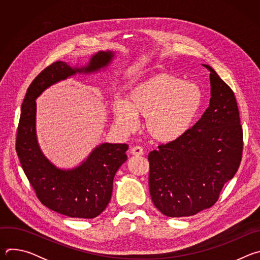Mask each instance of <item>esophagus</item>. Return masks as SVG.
Wrapping results in <instances>:
<instances>
[{"label":"esophagus","instance_id":"esophagus-1","mask_svg":"<svg viewBox=\"0 0 260 260\" xmlns=\"http://www.w3.org/2000/svg\"><path fill=\"white\" fill-rule=\"evenodd\" d=\"M131 153L133 155H136V156H141V155L144 154V150H143L142 147L135 146V147H133L132 149H131Z\"/></svg>","mask_w":260,"mask_h":260}]
</instances>
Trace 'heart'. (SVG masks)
Instances as JSON below:
<instances>
[{"label":"heart","mask_w":260,"mask_h":260,"mask_svg":"<svg viewBox=\"0 0 260 260\" xmlns=\"http://www.w3.org/2000/svg\"><path fill=\"white\" fill-rule=\"evenodd\" d=\"M203 102L202 89L168 73L151 75L134 85L126 102L117 100L113 113L117 124L129 131L135 116L144 117V127L152 139L171 142L191 125Z\"/></svg>","instance_id":"heart-1"}]
</instances>
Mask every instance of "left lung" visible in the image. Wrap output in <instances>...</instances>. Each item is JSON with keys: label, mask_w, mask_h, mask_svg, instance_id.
I'll return each instance as SVG.
<instances>
[{"label": "left lung", "mask_w": 260, "mask_h": 260, "mask_svg": "<svg viewBox=\"0 0 260 260\" xmlns=\"http://www.w3.org/2000/svg\"><path fill=\"white\" fill-rule=\"evenodd\" d=\"M204 66L210 71L209 107L193 126L148 155L151 200L168 217L212 207L242 160L243 128L235 93Z\"/></svg>", "instance_id": "8db88e82"}]
</instances>
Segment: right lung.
Returning a JSON list of instances; mask_svg holds the SVG:
<instances>
[{
	"mask_svg": "<svg viewBox=\"0 0 260 260\" xmlns=\"http://www.w3.org/2000/svg\"><path fill=\"white\" fill-rule=\"evenodd\" d=\"M113 53L100 51L86 68L72 69L64 61L45 68L27 88L16 135V152L23 172L37 198L47 208L73 218L91 219L108 206L113 190V179L125 162L128 145L105 143L96 147L78 168L62 171L55 168L41 152L37 143L35 119L36 99L57 81L77 72H93L107 66Z\"/></svg>",
	"mask_w": 260,
	"mask_h": 260,
	"instance_id": "right-lung-1",
	"label": "right lung"
}]
</instances>
